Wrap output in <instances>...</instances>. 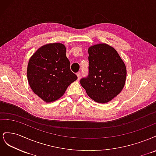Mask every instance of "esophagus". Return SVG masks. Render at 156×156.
<instances>
[{
    "label": "esophagus",
    "instance_id": "34e87169",
    "mask_svg": "<svg viewBox=\"0 0 156 156\" xmlns=\"http://www.w3.org/2000/svg\"><path fill=\"white\" fill-rule=\"evenodd\" d=\"M77 80H78V81H79L80 78H81V73L78 72V73H77Z\"/></svg>",
    "mask_w": 156,
    "mask_h": 156
}]
</instances>
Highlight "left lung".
Segmentation results:
<instances>
[{
  "mask_svg": "<svg viewBox=\"0 0 156 156\" xmlns=\"http://www.w3.org/2000/svg\"><path fill=\"white\" fill-rule=\"evenodd\" d=\"M88 61L89 75L80 83L94 101L108 103L125 85L127 71L124 61L115 48L106 44L90 47Z\"/></svg>",
  "mask_w": 156,
  "mask_h": 156,
  "instance_id": "1",
  "label": "left lung"
}]
</instances>
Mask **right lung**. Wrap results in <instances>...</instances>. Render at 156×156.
<instances>
[{"mask_svg": "<svg viewBox=\"0 0 156 156\" xmlns=\"http://www.w3.org/2000/svg\"><path fill=\"white\" fill-rule=\"evenodd\" d=\"M61 43L45 44L32 55L27 66V79L32 90L46 103L62 97L70 84L77 79L70 70Z\"/></svg>", "mask_w": 156, "mask_h": 156, "instance_id": "add662e5", "label": "right lung"}]
</instances>
